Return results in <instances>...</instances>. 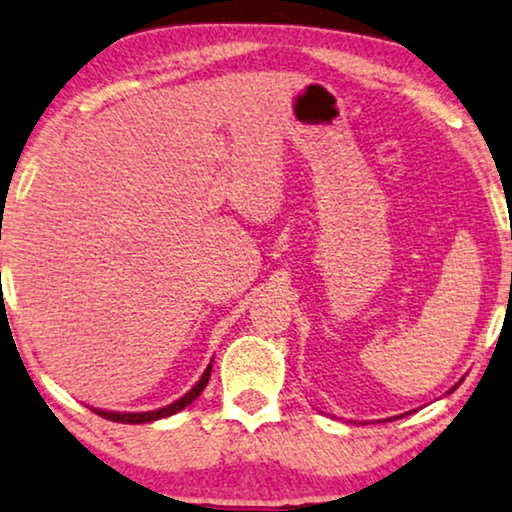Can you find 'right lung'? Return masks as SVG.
<instances>
[{"instance_id":"add662e5","label":"right lung","mask_w":512,"mask_h":512,"mask_svg":"<svg viewBox=\"0 0 512 512\" xmlns=\"http://www.w3.org/2000/svg\"><path fill=\"white\" fill-rule=\"evenodd\" d=\"M210 373H212V364H210L208 368H205L203 378H200L198 383L193 385L191 390L184 394V397L177 399V401H174V404H170V406H165V409H158V411H144V413H118V411H101V409H92V411H94V413H99L101 418L113 420V423H132V425H139V423H151V420L167 418V416H172V413H177V411H181V409H186V406H189L191 401H196V399H198V394L205 390V385H208Z\"/></svg>"}]
</instances>
